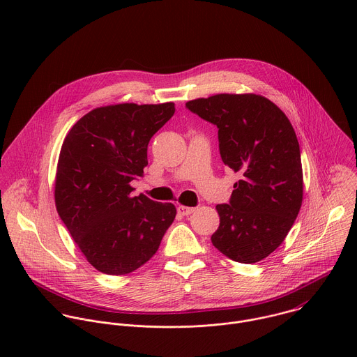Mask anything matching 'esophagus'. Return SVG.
<instances>
[{
    "label": "esophagus",
    "instance_id": "1",
    "mask_svg": "<svg viewBox=\"0 0 357 357\" xmlns=\"http://www.w3.org/2000/svg\"><path fill=\"white\" fill-rule=\"evenodd\" d=\"M178 212L182 215V216H188L190 213L195 212V208H189V206H179L178 208Z\"/></svg>",
    "mask_w": 357,
    "mask_h": 357
}]
</instances>
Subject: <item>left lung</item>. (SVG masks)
Here are the masks:
<instances>
[{"instance_id": "obj_1", "label": "left lung", "mask_w": 357, "mask_h": 357, "mask_svg": "<svg viewBox=\"0 0 357 357\" xmlns=\"http://www.w3.org/2000/svg\"><path fill=\"white\" fill-rule=\"evenodd\" d=\"M186 109L215 124L225 165L241 175L229 203L218 205L213 245L243 264L266 259L284 241L302 205V164L287 116L259 94H216Z\"/></svg>"}]
</instances>
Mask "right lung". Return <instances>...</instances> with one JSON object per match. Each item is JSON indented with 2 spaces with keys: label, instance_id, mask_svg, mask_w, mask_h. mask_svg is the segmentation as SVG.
<instances>
[{
  "label": "right lung",
  "instance_id": "add662e5",
  "mask_svg": "<svg viewBox=\"0 0 357 357\" xmlns=\"http://www.w3.org/2000/svg\"><path fill=\"white\" fill-rule=\"evenodd\" d=\"M175 113L174 103H124L83 116L66 135L55 181L56 211L87 261L124 275L157 252L172 225V203L132 196L148 165V142Z\"/></svg>",
  "mask_w": 357,
  "mask_h": 357
}]
</instances>
